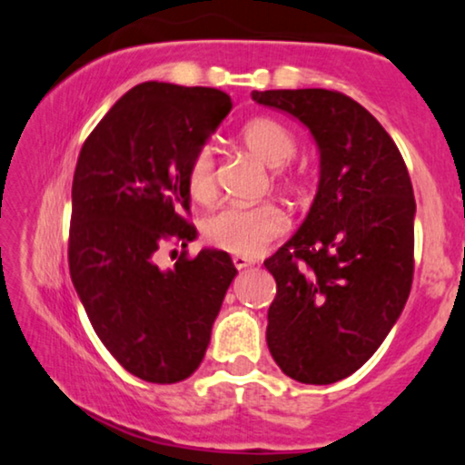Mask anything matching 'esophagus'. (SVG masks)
Masks as SVG:
<instances>
[{
    "instance_id": "34e87169",
    "label": "esophagus",
    "mask_w": 465,
    "mask_h": 465,
    "mask_svg": "<svg viewBox=\"0 0 465 465\" xmlns=\"http://www.w3.org/2000/svg\"><path fill=\"white\" fill-rule=\"evenodd\" d=\"M232 264L237 266V269H247V266L253 264V260L247 256H232Z\"/></svg>"
}]
</instances>
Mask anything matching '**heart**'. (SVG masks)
<instances>
[{
    "label": "heart",
    "mask_w": 465,
    "mask_h": 465,
    "mask_svg": "<svg viewBox=\"0 0 465 465\" xmlns=\"http://www.w3.org/2000/svg\"><path fill=\"white\" fill-rule=\"evenodd\" d=\"M241 142L253 156L269 167H282L296 154V139L288 126L269 116L252 118L241 129ZM282 175V173H277ZM188 193L196 203H209L215 196V158L209 148H201L190 158L186 173ZM288 228L283 213L271 203L260 205H226L203 222V234L209 243L237 256H256L271 241Z\"/></svg>",
    "instance_id": "obj_1"
}]
</instances>
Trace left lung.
<instances>
[{"label":"left lung","mask_w":465,"mask_h":465,"mask_svg":"<svg viewBox=\"0 0 465 465\" xmlns=\"http://www.w3.org/2000/svg\"><path fill=\"white\" fill-rule=\"evenodd\" d=\"M252 99L302 123L320 150L307 218L264 260L277 282L266 345L288 377L330 385L371 360L411 294L412 183L393 139L347 94L296 88Z\"/></svg>","instance_id":"left-lung-1"}]
</instances>
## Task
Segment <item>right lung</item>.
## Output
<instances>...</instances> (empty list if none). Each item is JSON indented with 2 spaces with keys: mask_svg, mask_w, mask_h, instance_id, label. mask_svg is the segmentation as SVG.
<instances>
[{
  "mask_svg": "<svg viewBox=\"0 0 465 465\" xmlns=\"http://www.w3.org/2000/svg\"><path fill=\"white\" fill-rule=\"evenodd\" d=\"M232 101L218 88L143 82L120 97L82 145L72 186L69 272L94 332L124 371L148 383L188 379L237 269L205 247L158 266L167 243L186 247L190 158Z\"/></svg>",
  "mask_w": 465,
  "mask_h": 465,
  "instance_id": "right-lung-1",
  "label": "right lung"
}]
</instances>
